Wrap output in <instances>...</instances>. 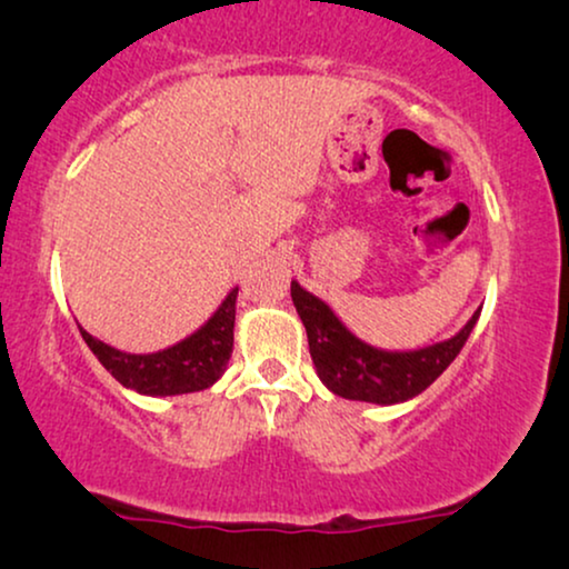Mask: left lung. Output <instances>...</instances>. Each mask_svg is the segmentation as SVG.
I'll return each instance as SVG.
<instances>
[{
    "mask_svg": "<svg viewBox=\"0 0 569 569\" xmlns=\"http://www.w3.org/2000/svg\"><path fill=\"white\" fill-rule=\"evenodd\" d=\"M292 302L308 331L316 372L331 393L349 401L391 407L427 391L461 352L479 321V310L450 339L419 349H380L347 329L329 302L292 279Z\"/></svg>",
    "mask_w": 569,
    "mask_h": 569,
    "instance_id": "8db88e82",
    "label": "left lung"
}]
</instances>
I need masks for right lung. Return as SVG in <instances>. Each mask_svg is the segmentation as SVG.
Returning <instances> with one entry per match:
<instances>
[{"label":"right lung","instance_id":"right-lung-1","mask_svg":"<svg viewBox=\"0 0 569 569\" xmlns=\"http://www.w3.org/2000/svg\"><path fill=\"white\" fill-rule=\"evenodd\" d=\"M238 287H232L220 308L199 326L191 337L178 345L150 355L121 352L92 337L80 326V333L100 365L123 388L142 396H178L212 388L228 370L232 355V329H236Z\"/></svg>","mask_w":569,"mask_h":569}]
</instances>
